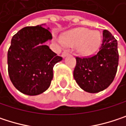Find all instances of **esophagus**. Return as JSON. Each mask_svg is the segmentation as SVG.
Instances as JSON below:
<instances>
[{
	"label": "esophagus",
	"mask_w": 126,
	"mask_h": 126,
	"mask_svg": "<svg viewBox=\"0 0 126 126\" xmlns=\"http://www.w3.org/2000/svg\"><path fill=\"white\" fill-rule=\"evenodd\" d=\"M68 54H69V53H68V51H64L63 53H62V57L64 58H65Z\"/></svg>",
	"instance_id": "obj_1"
}]
</instances>
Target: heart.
Instances as JSON below:
<instances>
[{
    "instance_id": "b5f03b06",
    "label": "heart",
    "mask_w": 126,
    "mask_h": 126,
    "mask_svg": "<svg viewBox=\"0 0 126 126\" xmlns=\"http://www.w3.org/2000/svg\"><path fill=\"white\" fill-rule=\"evenodd\" d=\"M101 34L98 31H91L87 28H77L69 31L64 37L58 39V43L63 47L65 44L76 46L77 52L82 56H88L94 53L100 46Z\"/></svg>"
}]
</instances>
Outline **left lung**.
<instances>
[{
    "label": "left lung",
    "instance_id": "8db88e82",
    "mask_svg": "<svg viewBox=\"0 0 126 126\" xmlns=\"http://www.w3.org/2000/svg\"><path fill=\"white\" fill-rule=\"evenodd\" d=\"M76 60L74 78L80 88L90 93L102 91L111 85L117 73V41L110 31L104 30L99 52L91 58Z\"/></svg>",
    "mask_w": 126,
    "mask_h": 126
}]
</instances>
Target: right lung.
Here are the masks:
<instances>
[{"mask_svg": "<svg viewBox=\"0 0 126 126\" xmlns=\"http://www.w3.org/2000/svg\"><path fill=\"white\" fill-rule=\"evenodd\" d=\"M45 24L25 27L12 38L8 51V71L13 85L28 95H37L49 88L53 67L63 58L44 43L52 39Z\"/></svg>", "mask_w": 126, "mask_h": 126, "instance_id": "right-lung-1", "label": "right lung"}]
</instances>
